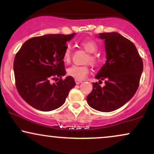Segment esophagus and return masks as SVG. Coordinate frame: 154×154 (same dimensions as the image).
I'll return each instance as SVG.
<instances>
[{
	"instance_id": "34e87169",
	"label": "esophagus",
	"mask_w": 154,
	"mask_h": 154,
	"mask_svg": "<svg viewBox=\"0 0 154 154\" xmlns=\"http://www.w3.org/2000/svg\"><path fill=\"white\" fill-rule=\"evenodd\" d=\"M75 82H76V84H77V85H79V84H80V83L82 82V80H80V79H75Z\"/></svg>"
}]
</instances>
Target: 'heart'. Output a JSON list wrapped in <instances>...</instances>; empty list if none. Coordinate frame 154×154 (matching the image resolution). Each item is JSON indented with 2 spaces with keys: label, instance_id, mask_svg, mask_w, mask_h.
Wrapping results in <instances>:
<instances>
[{
  "label": "heart",
  "instance_id": "b5f03b06",
  "mask_svg": "<svg viewBox=\"0 0 154 154\" xmlns=\"http://www.w3.org/2000/svg\"><path fill=\"white\" fill-rule=\"evenodd\" d=\"M80 45L84 48L85 50L90 54H94L98 50V44L94 40L91 38L82 39L79 42ZM72 47L70 45H67L63 55V61L64 63H69L71 60ZM88 61L91 63H96L98 62V57L96 55L90 54L88 58ZM89 73V69L87 66H78L72 65L67 69V74L69 76L74 77L77 79H84Z\"/></svg>",
  "mask_w": 154,
  "mask_h": 154
}]
</instances>
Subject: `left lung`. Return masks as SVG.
Masks as SVG:
<instances>
[{"label": "left lung", "instance_id": "left-lung-1", "mask_svg": "<svg viewBox=\"0 0 154 154\" xmlns=\"http://www.w3.org/2000/svg\"><path fill=\"white\" fill-rule=\"evenodd\" d=\"M104 40L106 61L95 78L105 80L100 87L93 83V91L87 97L88 105L97 111L110 112L128 103L139 86L143 69V60L135 45L128 39L113 32L100 33Z\"/></svg>", "mask_w": 154, "mask_h": 154}]
</instances>
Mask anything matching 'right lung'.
<instances>
[{
	"mask_svg": "<svg viewBox=\"0 0 154 154\" xmlns=\"http://www.w3.org/2000/svg\"><path fill=\"white\" fill-rule=\"evenodd\" d=\"M75 35L35 37L26 40L16 54L14 72L17 89L35 109L43 111L58 109L76 85L71 76L61 79L66 75L63 61L66 44ZM51 79H56L57 82L51 83Z\"/></svg>",
	"mask_w": 154,
	"mask_h": 154,
	"instance_id": "right-lung-1",
	"label": "right lung"
}]
</instances>
